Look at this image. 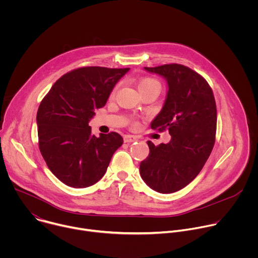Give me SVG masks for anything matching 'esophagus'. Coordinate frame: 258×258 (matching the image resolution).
I'll return each instance as SVG.
<instances>
[{"instance_id": "obj_1", "label": "esophagus", "mask_w": 258, "mask_h": 258, "mask_svg": "<svg viewBox=\"0 0 258 258\" xmlns=\"http://www.w3.org/2000/svg\"><path fill=\"white\" fill-rule=\"evenodd\" d=\"M123 141H124L125 143H132V142L137 141V138L134 137V136H131V135H126V136L123 137Z\"/></svg>"}]
</instances>
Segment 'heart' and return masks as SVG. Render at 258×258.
Wrapping results in <instances>:
<instances>
[{"label": "heart", "mask_w": 258, "mask_h": 258, "mask_svg": "<svg viewBox=\"0 0 258 258\" xmlns=\"http://www.w3.org/2000/svg\"><path fill=\"white\" fill-rule=\"evenodd\" d=\"M118 87L119 85H116L115 88L113 89L112 91V95H114L116 93V91L118 90ZM138 89L140 92H143V91H146V90H151V89H154V90H157L159 92L160 90V84L157 80L155 79H152V78H146V79H143L142 81L139 82L138 84ZM133 125H137V122L136 121H132Z\"/></svg>", "instance_id": "obj_1"}]
</instances>
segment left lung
Listing matches in <instances>:
<instances>
[{
    "instance_id": "8db88e82",
    "label": "left lung",
    "mask_w": 258,
    "mask_h": 258,
    "mask_svg": "<svg viewBox=\"0 0 258 258\" xmlns=\"http://www.w3.org/2000/svg\"><path fill=\"white\" fill-rule=\"evenodd\" d=\"M163 77L168 86L162 110L152 130H168L171 140L155 146L140 164L144 181L156 192L168 194L185 188L199 174L215 142L216 104L212 90L199 73L181 64L144 67Z\"/></svg>"
}]
</instances>
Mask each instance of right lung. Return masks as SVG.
Here are the masks:
<instances>
[{
    "label": "right lung",
    "instance_id": "1",
    "mask_svg": "<svg viewBox=\"0 0 258 258\" xmlns=\"http://www.w3.org/2000/svg\"><path fill=\"white\" fill-rule=\"evenodd\" d=\"M128 70L100 66L73 69L42 100L36 113L39 148L49 169L65 185H94L122 145V137L115 132L94 136L89 121Z\"/></svg>",
    "mask_w": 258,
    "mask_h": 258
}]
</instances>
